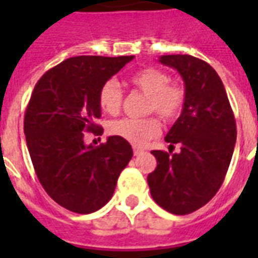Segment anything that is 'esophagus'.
I'll use <instances>...</instances> for the list:
<instances>
[{"mask_svg": "<svg viewBox=\"0 0 258 258\" xmlns=\"http://www.w3.org/2000/svg\"><path fill=\"white\" fill-rule=\"evenodd\" d=\"M142 152H144V149H141V148H138V146H134V155H135V156H140Z\"/></svg>", "mask_w": 258, "mask_h": 258, "instance_id": "1", "label": "esophagus"}]
</instances>
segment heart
Wrapping results in <instances>:
<instances>
[{
  "instance_id": "heart-1",
  "label": "heart",
  "mask_w": 258,
  "mask_h": 258,
  "mask_svg": "<svg viewBox=\"0 0 258 258\" xmlns=\"http://www.w3.org/2000/svg\"><path fill=\"white\" fill-rule=\"evenodd\" d=\"M130 83L148 94V112H156L163 120L171 121L178 116L185 101L184 88L170 83L167 73L156 68H146L135 72L130 77ZM98 102L102 112L117 114L123 103V92L114 80H107L99 90ZM160 131V124L156 117L120 118L109 124V133L123 138L134 145H142L146 141L156 137Z\"/></svg>"
}]
</instances>
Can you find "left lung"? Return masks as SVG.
<instances>
[{"mask_svg": "<svg viewBox=\"0 0 258 258\" xmlns=\"http://www.w3.org/2000/svg\"><path fill=\"white\" fill-rule=\"evenodd\" d=\"M159 62L184 80L182 112L166 135L181 152L152 151L157 160L148 175L153 200L168 213H194L220 189L232 159L236 124L220 76L190 55H163Z\"/></svg>", "mask_w": 258, "mask_h": 258, "instance_id": "obj_1", "label": "left lung"}]
</instances>
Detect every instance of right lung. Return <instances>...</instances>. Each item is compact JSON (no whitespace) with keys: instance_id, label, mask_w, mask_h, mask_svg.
I'll return each mask as SVG.
<instances>
[{"instance_id":"add662e5","label":"right lung","mask_w":258,"mask_h":258,"mask_svg":"<svg viewBox=\"0 0 258 258\" xmlns=\"http://www.w3.org/2000/svg\"><path fill=\"white\" fill-rule=\"evenodd\" d=\"M134 56H74L38 80L25 114V135L42 188L64 209L90 214L112 199L133 157L128 141L109 137L85 145V131L101 134L99 90Z\"/></svg>"}]
</instances>
